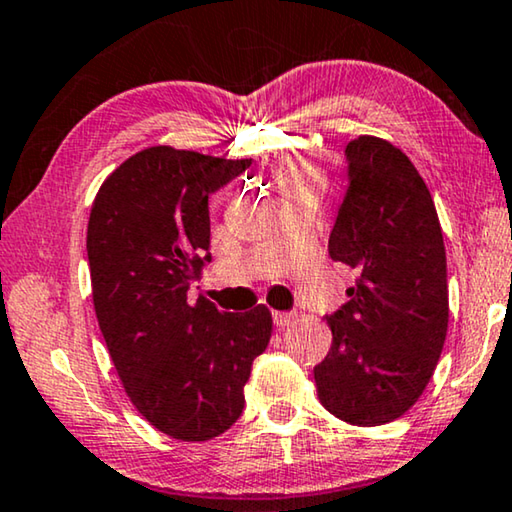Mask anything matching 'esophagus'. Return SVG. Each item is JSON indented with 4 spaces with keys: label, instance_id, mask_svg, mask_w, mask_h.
I'll return each mask as SVG.
<instances>
[{
    "label": "esophagus",
    "instance_id": "esophagus-1",
    "mask_svg": "<svg viewBox=\"0 0 512 512\" xmlns=\"http://www.w3.org/2000/svg\"><path fill=\"white\" fill-rule=\"evenodd\" d=\"M272 321L277 328H288L293 323V314H288V311H272Z\"/></svg>",
    "mask_w": 512,
    "mask_h": 512
}]
</instances>
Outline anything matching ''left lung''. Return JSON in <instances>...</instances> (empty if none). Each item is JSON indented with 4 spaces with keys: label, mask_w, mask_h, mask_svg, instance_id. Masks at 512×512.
Masks as SVG:
<instances>
[{
    "label": "left lung",
    "mask_w": 512,
    "mask_h": 512,
    "mask_svg": "<svg viewBox=\"0 0 512 512\" xmlns=\"http://www.w3.org/2000/svg\"><path fill=\"white\" fill-rule=\"evenodd\" d=\"M344 159L346 191L328 251L355 270V284L325 316L332 346L314 367V381L330 413L374 427L418 402L441 358L446 247L432 194L402 150L360 136Z\"/></svg>",
    "instance_id": "obj_1"
}]
</instances>
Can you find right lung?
<instances>
[{
    "label": "right lung",
    "mask_w": 512,
    "mask_h": 512,
    "mask_svg": "<svg viewBox=\"0 0 512 512\" xmlns=\"http://www.w3.org/2000/svg\"><path fill=\"white\" fill-rule=\"evenodd\" d=\"M251 166L150 147L101 184L87 226L94 311L117 374L159 432L207 441L238 422L251 362L268 348L272 316L210 300L189 284L210 254V196Z\"/></svg>",
    "instance_id": "right-lung-1"
}]
</instances>
